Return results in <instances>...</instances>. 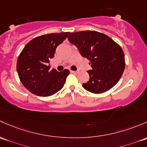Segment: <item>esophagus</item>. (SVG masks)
I'll use <instances>...</instances> for the list:
<instances>
[{
	"label": "esophagus",
	"instance_id": "esophagus-1",
	"mask_svg": "<svg viewBox=\"0 0 147 147\" xmlns=\"http://www.w3.org/2000/svg\"><path fill=\"white\" fill-rule=\"evenodd\" d=\"M70 72H72V73H78L79 71H78H78H72V70H71Z\"/></svg>",
	"mask_w": 147,
	"mask_h": 147
}]
</instances>
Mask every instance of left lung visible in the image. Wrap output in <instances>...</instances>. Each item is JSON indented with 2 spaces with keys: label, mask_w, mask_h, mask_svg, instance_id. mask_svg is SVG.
<instances>
[{
  "label": "left lung",
  "mask_w": 147,
  "mask_h": 147,
  "mask_svg": "<svg viewBox=\"0 0 147 147\" xmlns=\"http://www.w3.org/2000/svg\"><path fill=\"white\" fill-rule=\"evenodd\" d=\"M67 38L90 62L92 69L87 71L89 80L82 84L86 90L103 93L118 83L125 67L124 53L119 44L96 31L69 32Z\"/></svg>",
  "instance_id": "1"
}]
</instances>
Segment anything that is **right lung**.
<instances>
[{"instance_id":"right-lung-1","label":"right lung","mask_w":147,"mask_h":147,"mask_svg":"<svg viewBox=\"0 0 147 147\" xmlns=\"http://www.w3.org/2000/svg\"><path fill=\"white\" fill-rule=\"evenodd\" d=\"M67 34L68 32L41 35L31 40L22 49L17 62V71L22 84L31 93L49 96L63 87L69 71L51 69L48 63Z\"/></svg>"}]
</instances>
